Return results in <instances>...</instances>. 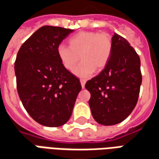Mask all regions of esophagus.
Wrapping results in <instances>:
<instances>
[{
    "instance_id": "34e87169",
    "label": "esophagus",
    "mask_w": 159,
    "mask_h": 159,
    "mask_svg": "<svg viewBox=\"0 0 159 159\" xmlns=\"http://www.w3.org/2000/svg\"><path fill=\"white\" fill-rule=\"evenodd\" d=\"M80 83H81V85H82V88H84V86H85V83H86V80L84 79H81L80 80Z\"/></svg>"
}]
</instances>
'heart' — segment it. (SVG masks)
I'll return each instance as SVG.
<instances>
[{"label":"heart","mask_w":159,"mask_h":159,"mask_svg":"<svg viewBox=\"0 0 159 159\" xmlns=\"http://www.w3.org/2000/svg\"><path fill=\"white\" fill-rule=\"evenodd\" d=\"M69 47L59 45L57 55L65 69L70 70L80 60L73 73L79 77H87L94 70L105 69L113 50V42L109 34L93 31H81L68 41Z\"/></svg>","instance_id":"1"}]
</instances>
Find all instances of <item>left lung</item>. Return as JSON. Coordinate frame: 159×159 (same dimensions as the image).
<instances>
[{
  "label": "left lung",
  "mask_w": 159,
  "mask_h": 159,
  "mask_svg": "<svg viewBox=\"0 0 159 159\" xmlns=\"http://www.w3.org/2000/svg\"><path fill=\"white\" fill-rule=\"evenodd\" d=\"M113 50L101 72L88 81L91 113L101 125H115L129 116L136 106L142 76L140 59L129 42L117 33Z\"/></svg>",
  "instance_id": "left-lung-1"
}]
</instances>
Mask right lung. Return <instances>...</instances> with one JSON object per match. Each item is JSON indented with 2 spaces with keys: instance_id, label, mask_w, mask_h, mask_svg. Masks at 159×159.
Returning <instances> with one entry per match:
<instances>
[{
  "instance_id": "1",
  "label": "right lung",
  "mask_w": 159,
  "mask_h": 159,
  "mask_svg": "<svg viewBox=\"0 0 159 159\" xmlns=\"http://www.w3.org/2000/svg\"><path fill=\"white\" fill-rule=\"evenodd\" d=\"M74 30L45 25L19 48L15 64L18 93L26 111L43 126L68 122L82 89L79 79L65 69L57 48Z\"/></svg>"
}]
</instances>
